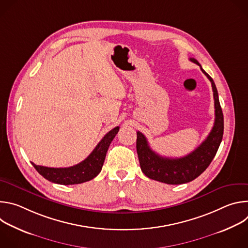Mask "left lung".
Returning a JSON list of instances; mask_svg holds the SVG:
<instances>
[{"mask_svg":"<svg viewBox=\"0 0 248 248\" xmlns=\"http://www.w3.org/2000/svg\"><path fill=\"white\" fill-rule=\"evenodd\" d=\"M198 64L202 73L208 78L213 89L215 101V123L207 138L191 153L182 158L162 157L154 152L146 137L137 131L136 151L141 170L149 179L168 185H182L189 183L199 176L214 159L224 134V116L219 101L218 91L214 80L193 58L189 59Z\"/></svg>","mask_w":248,"mask_h":248,"instance_id":"left-lung-1","label":"left lung"}]
</instances>
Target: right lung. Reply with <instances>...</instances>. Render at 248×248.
Wrapping results in <instances>:
<instances>
[{
  "label": "right lung",
  "mask_w": 248,
  "mask_h": 248,
  "mask_svg": "<svg viewBox=\"0 0 248 248\" xmlns=\"http://www.w3.org/2000/svg\"><path fill=\"white\" fill-rule=\"evenodd\" d=\"M119 129L120 127L117 126L110 130L102 138L91 154L78 165L68 168H48L34 163L31 164L43 178L54 184L69 186L88 182L101 171L108 148Z\"/></svg>",
  "instance_id": "1"
}]
</instances>
